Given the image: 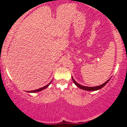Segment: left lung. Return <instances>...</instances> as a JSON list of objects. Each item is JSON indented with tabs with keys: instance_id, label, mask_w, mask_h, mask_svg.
Instances as JSON below:
<instances>
[{
	"instance_id": "left-lung-1",
	"label": "left lung",
	"mask_w": 127,
	"mask_h": 127,
	"mask_svg": "<svg viewBox=\"0 0 127 127\" xmlns=\"http://www.w3.org/2000/svg\"><path fill=\"white\" fill-rule=\"evenodd\" d=\"M72 80H73V83L76 84V86L78 87L81 88V89H82V90H86V91H96V90L101 89L102 88H103V87L105 86V85L109 82V80H110V79H111V78H110V79H109L108 80L106 81L105 83H104L103 84L100 85V86H96V87H86V86H81V85L79 84V83H77L75 80H74L73 79V77H72Z\"/></svg>"
}]
</instances>
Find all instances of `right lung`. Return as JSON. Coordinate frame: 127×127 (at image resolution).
I'll return each instance as SVG.
<instances>
[{
	"mask_svg": "<svg viewBox=\"0 0 127 127\" xmlns=\"http://www.w3.org/2000/svg\"><path fill=\"white\" fill-rule=\"evenodd\" d=\"M51 81L49 83V84H48L47 85H46V86L43 87H42V88H39V89H37V90H33V91H27V92H28V93H36V92L40 91H41V90H44V89H45V88H46L47 87H48V86H49V85L50 84V83H51Z\"/></svg>",
	"mask_w": 127,
	"mask_h": 127,
	"instance_id": "add662e5",
	"label": "right lung"
}]
</instances>
